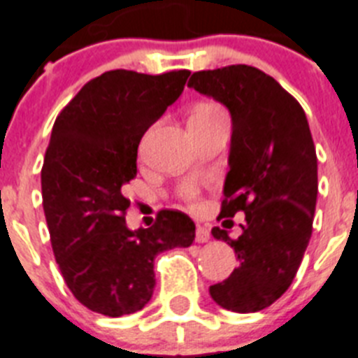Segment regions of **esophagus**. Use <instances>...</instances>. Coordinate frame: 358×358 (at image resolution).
<instances>
[{"instance_id":"esophagus-1","label":"esophagus","mask_w":358,"mask_h":358,"mask_svg":"<svg viewBox=\"0 0 358 358\" xmlns=\"http://www.w3.org/2000/svg\"><path fill=\"white\" fill-rule=\"evenodd\" d=\"M210 239V232H208V229H205V227H197L196 230V241L197 243H206Z\"/></svg>"}]
</instances>
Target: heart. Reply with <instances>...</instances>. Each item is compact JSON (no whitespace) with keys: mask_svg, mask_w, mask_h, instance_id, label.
Here are the masks:
<instances>
[{"mask_svg":"<svg viewBox=\"0 0 358 358\" xmlns=\"http://www.w3.org/2000/svg\"><path fill=\"white\" fill-rule=\"evenodd\" d=\"M220 109H215L214 106H199V108L194 111L192 115H212V113H217Z\"/></svg>","mask_w":358,"mask_h":358,"instance_id":"1","label":"heart"}]
</instances>
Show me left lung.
I'll return each mask as SVG.
<instances>
[{
  "mask_svg": "<svg viewBox=\"0 0 358 358\" xmlns=\"http://www.w3.org/2000/svg\"><path fill=\"white\" fill-rule=\"evenodd\" d=\"M188 87L229 109L232 135L220 217L245 212L238 239L212 229L234 249L239 265L210 285V296L229 311H262L287 291L311 239L318 168L309 124L296 99L256 67L197 71Z\"/></svg>",
  "mask_w": 358,
  "mask_h": 358,
  "instance_id": "obj_1",
  "label": "left lung"
}]
</instances>
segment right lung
Returning a JSON list of instances; mask_svg holds the SVG:
<instances>
[{
	"label": "right lung",
	"instance_id": "obj_1",
	"mask_svg": "<svg viewBox=\"0 0 358 358\" xmlns=\"http://www.w3.org/2000/svg\"><path fill=\"white\" fill-rule=\"evenodd\" d=\"M190 71L143 75L117 69L90 80L52 126L41 197L52 252L82 306L117 318L153 294V259L190 247L194 221L162 210L150 229L129 230L122 186L137 176V148L185 90Z\"/></svg>",
	"mask_w": 358,
	"mask_h": 358
}]
</instances>
